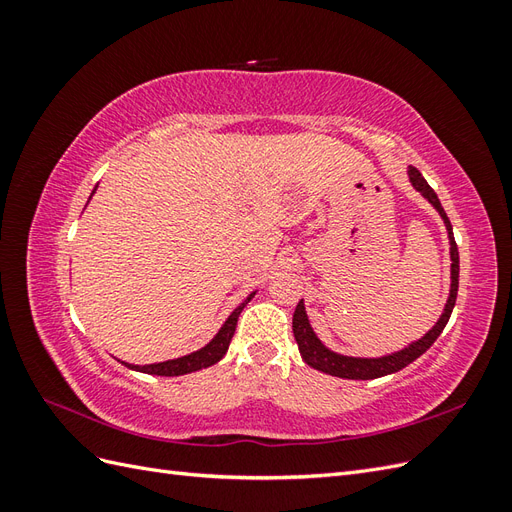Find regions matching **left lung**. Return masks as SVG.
Masks as SVG:
<instances>
[{
  "instance_id": "8db88e82",
  "label": "left lung",
  "mask_w": 512,
  "mask_h": 512,
  "mask_svg": "<svg viewBox=\"0 0 512 512\" xmlns=\"http://www.w3.org/2000/svg\"><path fill=\"white\" fill-rule=\"evenodd\" d=\"M408 173H410V181H412L414 188L421 192L442 215V220H444L446 230H448V239H451V260H453V265H451V297H448V301H446L444 314L436 322V327H433L423 339H418V342H414L406 350L389 354V356H382V359H352V356L335 354V352H331L329 348H324L320 344V339L314 335L312 327H309L303 301H299L297 309H294V316H292L294 339H297L303 361L309 367L324 371V374L337 376V378H348V380H374V378L395 374V371L404 369L406 365L416 361L418 356L431 348V344L440 337V333L446 327L448 318H451V314H453V307H455V301H457V288H459V250H457V243H455V237H453V226H451V220H448L446 211L440 205L438 194L431 190V185L425 181V177L412 166H410Z\"/></svg>"
}]
</instances>
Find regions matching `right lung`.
Listing matches in <instances>:
<instances>
[{"label": "right lung", "instance_id": "right-lung-1", "mask_svg": "<svg viewBox=\"0 0 512 512\" xmlns=\"http://www.w3.org/2000/svg\"><path fill=\"white\" fill-rule=\"evenodd\" d=\"M252 297H254V292L245 299V303H241L235 312L230 314V318L224 322L220 333L215 335L205 348H200L188 356H181V359L166 361V363H153V365H128L126 363V365L130 369L143 371V374H153V376H183V374H192V371H198V369H205L209 365H215L226 354V350L230 346V339H232V335H235V329H237L239 314L243 312V307L250 303Z\"/></svg>", "mask_w": 512, "mask_h": 512}]
</instances>
